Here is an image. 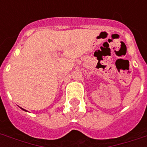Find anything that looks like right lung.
I'll return each instance as SVG.
<instances>
[{
    "label": "right lung",
    "mask_w": 147,
    "mask_h": 147,
    "mask_svg": "<svg viewBox=\"0 0 147 147\" xmlns=\"http://www.w3.org/2000/svg\"><path fill=\"white\" fill-rule=\"evenodd\" d=\"M22 109H23V108H22ZM23 110H24V109H23ZM24 111H26V110H24Z\"/></svg>",
    "instance_id": "obj_1"
}]
</instances>
